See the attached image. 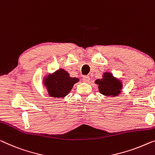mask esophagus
<instances>
[{
  "mask_svg": "<svg viewBox=\"0 0 155 155\" xmlns=\"http://www.w3.org/2000/svg\"><path fill=\"white\" fill-rule=\"evenodd\" d=\"M91 80V78H90L89 76H84L83 77V81L85 83H88Z\"/></svg>",
  "mask_w": 155,
  "mask_h": 155,
  "instance_id": "34e87169",
  "label": "esophagus"
}]
</instances>
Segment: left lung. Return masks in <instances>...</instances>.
Wrapping results in <instances>:
<instances>
[{
  "instance_id": "obj_1",
  "label": "left lung",
  "mask_w": 155,
  "mask_h": 155,
  "mask_svg": "<svg viewBox=\"0 0 155 155\" xmlns=\"http://www.w3.org/2000/svg\"><path fill=\"white\" fill-rule=\"evenodd\" d=\"M98 85V89L101 94L108 97H115L122 92L123 84L120 78L115 77L110 71L103 73L102 78L94 81Z\"/></svg>"
}]
</instances>
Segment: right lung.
I'll return each instance as SVG.
<instances>
[{
	"label": "right lung",
	"instance_id": "obj_1",
	"mask_svg": "<svg viewBox=\"0 0 155 155\" xmlns=\"http://www.w3.org/2000/svg\"><path fill=\"white\" fill-rule=\"evenodd\" d=\"M79 78L71 77L64 69H58L53 73L47 74L43 78L42 84L50 97L64 98L70 93Z\"/></svg>",
	"mask_w": 155,
	"mask_h": 155
}]
</instances>
